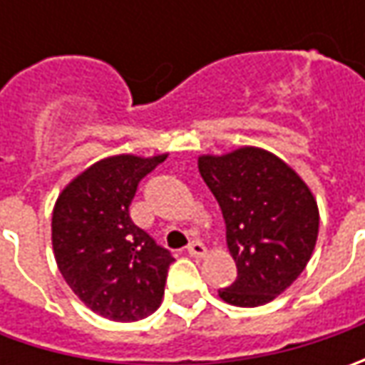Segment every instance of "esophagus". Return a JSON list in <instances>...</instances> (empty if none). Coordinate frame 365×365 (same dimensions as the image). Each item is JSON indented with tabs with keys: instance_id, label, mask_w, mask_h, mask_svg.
Instances as JSON below:
<instances>
[{
	"instance_id": "obj_1",
	"label": "esophagus",
	"mask_w": 365,
	"mask_h": 365,
	"mask_svg": "<svg viewBox=\"0 0 365 365\" xmlns=\"http://www.w3.org/2000/svg\"><path fill=\"white\" fill-rule=\"evenodd\" d=\"M187 252H189L190 256H197V258H199V256H205L207 250H205V245L201 244L199 240H192V242L187 245Z\"/></svg>"
}]
</instances>
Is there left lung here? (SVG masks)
Listing matches in <instances>:
<instances>
[{"label": "left lung", "instance_id": "obj_1", "mask_svg": "<svg viewBox=\"0 0 365 365\" xmlns=\"http://www.w3.org/2000/svg\"><path fill=\"white\" fill-rule=\"evenodd\" d=\"M199 173L225 219L237 278L219 297L235 307H259L284 292L315 250V197L288 164L259 148L201 156Z\"/></svg>", "mask_w": 365, "mask_h": 365}]
</instances>
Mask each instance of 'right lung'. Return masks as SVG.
<instances>
[{"instance_id":"obj_1","label":"right lung","mask_w":365,"mask_h":365,"mask_svg":"<svg viewBox=\"0 0 365 365\" xmlns=\"http://www.w3.org/2000/svg\"><path fill=\"white\" fill-rule=\"evenodd\" d=\"M166 154L99 160L61 192L52 213L58 270L81 301L111 321H138L158 309L173 254L138 227L130 205L140 180Z\"/></svg>"}]
</instances>
